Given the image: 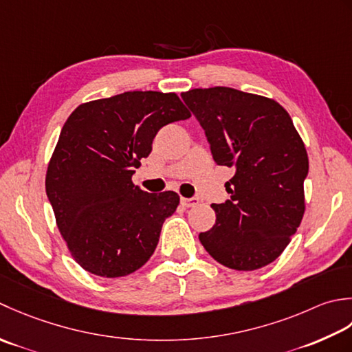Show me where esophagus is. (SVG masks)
I'll list each match as a JSON object with an SVG mask.
<instances>
[{"mask_svg":"<svg viewBox=\"0 0 352 352\" xmlns=\"http://www.w3.org/2000/svg\"><path fill=\"white\" fill-rule=\"evenodd\" d=\"M181 204L186 208L190 206H195L199 204V199L197 197H181Z\"/></svg>","mask_w":352,"mask_h":352,"instance_id":"34e87169","label":"esophagus"}]
</instances>
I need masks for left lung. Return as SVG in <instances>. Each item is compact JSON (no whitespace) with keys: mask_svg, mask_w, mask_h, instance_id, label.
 <instances>
[{"mask_svg":"<svg viewBox=\"0 0 352 352\" xmlns=\"http://www.w3.org/2000/svg\"><path fill=\"white\" fill-rule=\"evenodd\" d=\"M205 131L212 160L235 170L231 195L212 204L216 225L200 232L223 266L256 270L281 255L304 216L308 156L289 113L275 100L226 86L181 94Z\"/></svg>","mask_w":352,"mask_h":352,"instance_id":"left-lung-1","label":"left lung"}]
</instances>
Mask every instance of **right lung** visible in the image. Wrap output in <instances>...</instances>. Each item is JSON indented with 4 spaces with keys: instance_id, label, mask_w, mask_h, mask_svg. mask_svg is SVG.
I'll use <instances>...</instances> for the list:
<instances>
[{
    "instance_id": "add662e5",
    "label": "right lung",
    "mask_w": 352,
    "mask_h": 352,
    "mask_svg": "<svg viewBox=\"0 0 352 352\" xmlns=\"http://www.w3.org/2000/svg\"><path fill=\"white\" fill-rule=\"evenodd\" d=\"M190 112L173 92L129 91L77 107L63 124L48 164L45 190L71 255L92 275H131L148 261L175 191L132 184L157 131Z\"/></svg>"
}]
</instances>
